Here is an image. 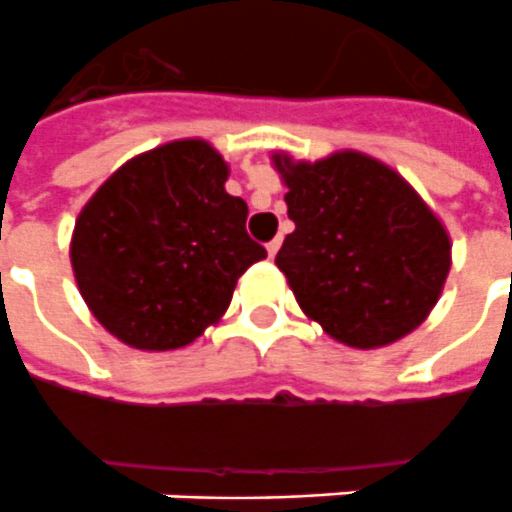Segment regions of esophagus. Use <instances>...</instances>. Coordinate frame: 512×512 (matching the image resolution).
Masks as SVG:
<instances>
[{"mask_svg":"<svg viewBox=\"0 0 512 512\" xmlns=\"http://www.w3.org/2000/svg\"><path fill=\"white\" fill-rule=\"evenodd\" d=\"M279 246H282V238H279V236H276L274 241H268V246H266V249H268V255L274 257L276 252H279Z\"/></svg>","mask_w":512,"mask_h":512,"instance_id":"esophagus-1","label":"esophagus"}]
</instances>
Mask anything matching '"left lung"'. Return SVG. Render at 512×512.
I'll return each mask as SVG.
<instances>
[{"label":"left lung","mask_w":512,"mask_h":512,"mask_svg":"<svg viewBox=\"0 0 512 512\" xmlns=\"http://www.w3.org/2000/svg\"><path fill=\"white\" fill-rule=\"evenodd\" d=\"M295 230L276 255L295 301L350 347H382L418 328L450 271V238L388 165L339 151L274 157Z\"/></svg>","instance_id":"8db88e82"}]
</instances>
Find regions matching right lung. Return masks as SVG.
Instances as JSON below:
<instances>
[{
    "label": "right lung",
    "instance_id": "right-lung-1",
    "mask_svg": "<svg viewBox=\"0 0 512 512\" xmlns=\"http://www.w3.org/2000/svg\"><path fill=\"white\" fill-rule=\"evenodd\" d=\"M225 181L208 143L173 140L121 165L86 203L70 246L75 282L116 339L138 350L195 342L266 257Z\"/></svg>",
    "mask_w": 512,
    "mask_h": 512
}]
</instances>
